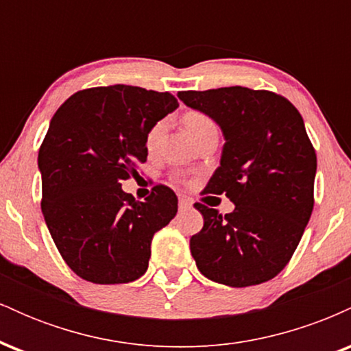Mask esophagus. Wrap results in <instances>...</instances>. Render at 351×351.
Returning <instances> with one entry per match:
<instances>
[{
    "instance_id": "1",
    "label": "esophagus",
    "mask_w": 351,
    "mask_h": 351,
    "mask_svg": "<svg viewBox=\"0 0 351 351\" xmlns=\"http://www.w3.org/2000/svg\"><path fill=\"white\" fill-rule=\"evenodd\" d=\"M193 206V199L189 196H180V211H186Z\"/></svg>"
}]
</instances>
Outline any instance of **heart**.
<instances>
[{
    "instance_id": "heart-1",
    "label": "heart",
    "mask_w": 351,
    "mask_h": 351,
    "mask_svg": "<svg viewBox=\"0 0 351 351\" xmlns=\"http://www.w3.org/2000/svg\"><path fill=\"white\" fill-rule=\"evenodd\" d=\"M184 127H186V132L191 136L193 140H196L198 136H201L204 132L213 130L215 127V122L209 119L208 115H204L203 112H188L183 119ZM163 128H165V122L160 120V122L153 123L150 127V130L147 132V136H145V145H147L148 150H153L155 145L158 143L160 136L163 134Z\"/></svg>"
}]
</instances>
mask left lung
Here are the masks:
<instances>
[{
	"instance_id": "obj_1",
	"label": "left lung",
	"mask_w": 351,
	"mask_h": 351,
	"mask_svg": "<svg viewBox=\"0 0 351 351\" xmlns=\"http://www.w3.org/2000/svg\"><path fill=\"white\" fill-rule=\"evenodd\" d=\"M178 97L223 130L221 165L206 193H226L236 206L223 216L195 204L204 224L189 249L199 272L229 287L274 279L295 252L313 209L317 155L304 119L282 95L241 86Z\"/></svg>"
}]
</instances>
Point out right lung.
<instances>
[{"label":"right lung","instance_id":"right-lung-1","mask_svg":"<svg viewBox=\"0 0 351 351\" xmlns=\"http://www.w3.org/2000/svg\"><path fill=\"white\" fill-rule=\"evenodd\" d=\"M170 92L134 86L75 92L51 119L39 148L41 209L66 264L94 284H127L148 269L153 234L178 211L173 189L156 184L145 201L122 189L147 162L145 136L171 114Z\"/></svg>","mask_w":351,"mask_h":351}]
</instances>
